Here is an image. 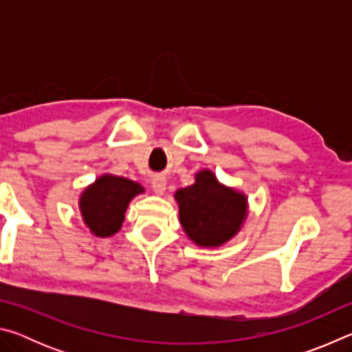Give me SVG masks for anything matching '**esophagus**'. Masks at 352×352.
I'll list each match as a JSON object with an SVG mask.
<instances>
[{"instance_id":"obj_1","label":"esophagus","mask_w":352,"mask_h":352,"mask_svg":"<svg viewBox=\"0 0 352 352\" xmlns=\"http://www.w3.org/2000/svg\"><path fill=\"white\" fill-rule=\"evenodd\" d=\"M166 184H168V180H166V177H153L152 178V189L155 190V194L162 195L164 190H166Z\"/></svg>"}]
</instances>
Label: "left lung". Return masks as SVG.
I'll return each instance as SVG.
<instances>
[{"mask_svg": "<svg viewBox=\"0 0 352 352\" xmlns=\"http://www.w3.org/2000/svg\"><path fill=\"white\" fill-rule=\"evenodd\" d=\"M184 233L200 247L230 241L247 217V197L217 182L211 170L195 175V183L175 192Z\"/></svg>", "mask_w": 352, "mask_h": 352, "instance_id": "8db88e82", "label": "left lung"}]
</instances>
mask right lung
<instances>
[{
	"mask_svg": "<svg viewBox=\"0 0 352 352\" xmlns=\"http://www.w3.org/2000/svg\"><path fill=\"white\" fill-rule=\"evenodd\" d=\"M141 192H144L141 184L127 178L110 174L99 177L80 195L83 222L94 236H113L121 228L130 200Z\"/></svg>",
	"mask_w": 352,
	"mask_h": 352,
	"instance_id": "obj_1",
	"label": "right lung"
}]
</instances>
